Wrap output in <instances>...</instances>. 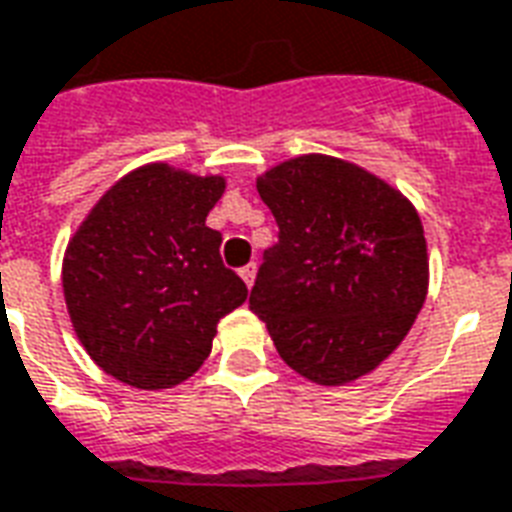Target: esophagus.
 Listing matches in <instances>:
<instances>
[{"mask_svg":"<svg viewBox=\"0 0 512 512\" xmlns=\"http://www.w3.org/2000/svg\"><path fill=\"white\" fill-rule=\"evenodd\" d=\"M255 276H257V266H255V263H252V266L241 268V279H244L246 287L255 285Z\"/></svg>","mask_w":512,"mask_h":512,"instance_id":"34e87169","label":"esophagus"}]
</instances>
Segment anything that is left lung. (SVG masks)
I'll return each mask as SVG.
<instances>
[{"instance_id": "left-lung-1", "label": "left lung", "mask_w": 512, "mask_h": 512, "mask_svg": "<svg viewBox=\"0 0 512 512\" xmlns=\"http://www.w3.org/2000/svg\"><path fill=\"white\" fill-rule=\"evenodd\" d=\"M279 225L249 309L279 358L317 385L374 372L410 333L429 293L418 208L355 162L301 154L257 176Z\"/></svg>"}]
</instances>
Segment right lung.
<instances>
[{
    "label": "right lung",
    "instance_id": "add662e5",
    "mask_svg": "<svg viewBox=\"0 0 512 512\" xmlns=\"http://www.w3.org/2000/svg\"><path fill=\"white\" fill-rule=\"evenodd\" d=\"M225 176L149 162L121 176L64 249L70 323L102 372L140 391L189 380L246 285L222 266L206 217Z\"/></svg>",
    "mask_w": 512,
    "mask_h": 512
}]
</instances>
